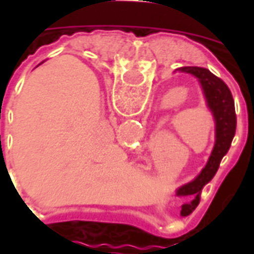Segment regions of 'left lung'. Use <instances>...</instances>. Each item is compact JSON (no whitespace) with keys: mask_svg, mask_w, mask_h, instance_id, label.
Here are the masks:
<instances>
[{"mask_svg":"<svg viewBox=\"0 0 254 254\" xmlns=\"http://www.w3.org/2000/svg\"><path fill=\"white\" fill-rule=\"evenodd\" d=\"M175 72L192 74L198 79L206 100V106L215 120V145L205 168L200 171V174L195 180L178 188V195H193V199L190 203L182 205V212L188 215L198 206L200 190L215 177L222 158L229 151L230 144L236 132V113L235 100L228 84L210 70L199 66H182L175 69Z\"/></svg>","mask_w":254,"mask_h":254,"instance_id":"1","label":"left lung"}]
</instances>
